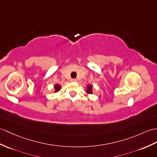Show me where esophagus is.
I'll use <instances>...</instances> for the list:
<instances>
[{
	"instance_id": "34e87169",
	"label": "esophagus",
	"mask_w": 157,
	"mask_h": 157,
	"mask_svg": "<svg viewBox=\"0 0 157 157\" xmlns=\"http://www.w3.org/2000/svg\"><path fill=\"white\" fill-rule=\"evenodd\" d=\"M71 82H77V79H71Z\"/></svg>"
}]
</instances>
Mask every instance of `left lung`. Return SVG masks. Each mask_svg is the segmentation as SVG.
I'll return each mask as SVG.
<instances>
[{"instance_id":"8db88e82","label":"left lung","mask_w":157,"mask_h":157,"mask_svg":"<svg viewBox=\"0 0 157 157\" xmlns=\"http://www.w3.org/2000/svg\"><path fill=\"white\" fill-rule=\"evenodd\" d=\"M86 93L87 94H93V86L92 85H87L86 87Z\"/></svg>"}]
</instances>
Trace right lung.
Wrapping results in <instances>:
<instances>
[{
  "label": "right lung",
  "mask_w": 157,
  "mask_h": 157,
  "mask_svg": "<svg viewBox=\"0 0 157 157\" xmlns=\"http://www.w3.org/2000/svg\"><path fill=\"white\" fill-rule=\"evenodd\" d=\"M61 86L59 84H56L54 86V90H53V92L54 93H57L59 92V91L61 90Z\"/></svg>",
  "instance_id": "add662e5"
}]
</instances>
